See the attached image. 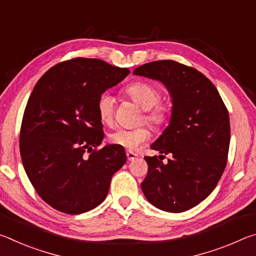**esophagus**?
Masks as SVG:
<instances>
[{
    "mask_svg": "<svg viewBox=\"0 0 256 256\" xmlns=\"http://www.w3.org/2000/svg\"><path fill=\"white\" fill-rule=\"evenodd\" d=\"M136 154L132 152V151H126V157H128V162H131V160H134L136 158Z\"/></svg>",
    "mask_w": 256,
    "mask_h": 256,
    "instance_id": "1",
    "label": "esophagus"
}]
</instances>
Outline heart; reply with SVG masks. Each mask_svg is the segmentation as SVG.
<instances>
[{
    "mask_svg": "<svg viewBox=\"0 0 256 256\" xmlns=\"http://www.w3.org/2000/svg\"><path fill=\"white\" fill-rule=\"evenodd\" d=\"M126 94L133 102H136L146 110L144 120L146 122L152 125H160L164 122L166 112L164 107L158 105L160 102V92L154 86L144 81L134 82L126 88ZM114 105L115 99L110 92H105L99 94L97 99V112L102 123L112 122L114 115ZM149 138V130L144 126L136 128H120L108 136L112 144L128 150H136Z\"/></svg>",
    "mask_w": 256,
    "mask_h": 256,
    "instance_id": "b5f03b06",
    "label": "heart"
}]
</instances>
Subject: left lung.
Wrapping results in <instances>:
<instances>
[{"mask_svg":"<svg viewBox=\"0 0 256 256\" xmlns=\"http://www.w3.org/2000/svg\"><path fill=\"white\" fill-rule=\"evenodd\" d=\"M133 74L162 82L170 92V124L150 146L160 154L144 157L149 168L141 188L156 208L180 214L209 196L222 175L230 142L228 110L206 76L175 60L146 63ZM168 153L172 158L164 164Z\"/></svg>","mask_w":256,"mask_h":256,"instance_id":"left-lung-1","label":"left lung"}]
</instances>
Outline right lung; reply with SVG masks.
<instances>
[{
	"label": "right lung",
	"instance_id": "obj_1",
	"mask_svg": "<svg viewBox=\"0 0 256 256\" xmlns=\"http://www.w3.org/2000/svg\"><path fill=\"white\" fill-rule=\"evenodd\" d=\"M128 73L79 58L50 68L34 86L21 124L20 154L30 183L54 209L80 214L98 206L112 175L126 162L123 146L94 149L104 138L99 94Z\"/></svg>",
	"mask_w": 256,
	"mask_h": 256
}]
</instances>
